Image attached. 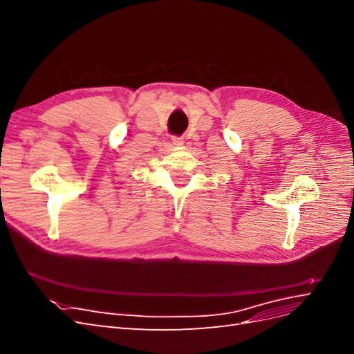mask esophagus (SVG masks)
<instances>
[{"instance_id":"esophagus-1","label":"esophagus","mask_w":354,"mask_h":354,"mask_svg":"<svg viewBox=\"0 0 354 354\" xmlns=\"http://www.w3.org/2000/svg\"><path fill=\"white\" fill-rule=\"evenodd\" d=\"M185 143V138L181 136H173V145L174 146H181Z\"/></svg>"}]
</instances>
